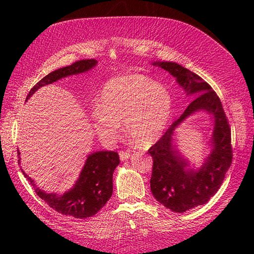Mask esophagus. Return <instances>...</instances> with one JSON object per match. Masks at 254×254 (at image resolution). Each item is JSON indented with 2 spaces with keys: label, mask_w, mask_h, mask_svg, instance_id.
<instances>
[{
  "label": "esophagus",
  "mask_w": 254,
  "mask_h": 254,
  "mask_svg": "<svg viewBox=\"0 0 254 254\" xmlns=\"http://www.w3.org/2000/svg\"><path fill=\"white\" fill-rule=\"evenodd\" d=\"M130 152L129 151H120V158L122 161H125L130 158Z\"/></svg>",
  "instance_id": "34e87169"
}]
</instances>
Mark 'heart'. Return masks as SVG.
<instances>
[{"instance_id":"1","label":"heart","mask_w":254,"mask_h":254,"mask_svg":"<svg viewBox=\"0 0 254 254\" xmlns=\"http://www.w3.org/2000/svg\"><path fill=\"white\" fill-rule=\"evenodd\" d=\"M172 112V95L164 86L143 75L130 74L106 82L91 111V121L94 132L105 143L117 140L124 122L128 135L146 146L163 134Z\"/></svg>"}]
</instances>
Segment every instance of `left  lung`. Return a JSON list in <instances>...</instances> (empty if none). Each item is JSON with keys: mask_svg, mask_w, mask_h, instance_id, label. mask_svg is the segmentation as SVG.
Returning a JSON list of instances; mask_svg holds the SVG:
<instances>
[{"mask_svg": "<svg viewBox=\"0 0 254 254\" xmlns=\"http://www.w3.org/2000/svg\"><path fill=\"white\" fill-rule=\"evenodd\" d=\"M152 64L170 72L187 95H193L195 98L181 117L148 149L153 160L150 178L153 197L173 212L183 213L206 203L219 190L232 163L231 129L216 92L200 76L175 63L156 61ZM202 110L212 114L214 119L213 148L202 167L193 170L172 144V135L174 129L184 119Z\"/></svg>", "mask_w": 254, "mask_h": 254, "instance_id": "8db88e82", "label": "left lung"}]
</instances>
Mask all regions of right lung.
<instances>
[{"instance_id": "add662e5", "label": "right lung", "mask_w": 254, "mask_h": 254, "mask_svg": "<svg viewBox=\"0 0 254 254\" xmlns=\"http://www.w3.org/2000/svg\"><path fill=\"white\" fill-rule=\"evenodd\" d=\"M97 64L95 59L76 61L73 64L58 68L37 82L29 91L28 99L35 92L43 86L55 82L66 76L87 72ZM19 163L20 152L18 150ZM120 163L119 153L115 151H96L88 156L86 163L74 187L64 195L50 193L37 188L35 181L22 171L25 178L35 189L36 194L47 202L53 210L66 216L75 218H88L95 215L109 200L112 190L113 172Z\"/></svg>"}]
</instances>
